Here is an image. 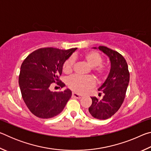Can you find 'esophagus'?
Segmentation results:
<instances>
[{"label":"esophagus","mask_w":151,"mask_h":151,"mask_svg":"<svg viewBox=\"0 0 151 151\" xmlns=\"http://www.w3.org/2000/svg\"><path fill=\"white\" fill-rule=\"evenodd\" d=\"M73 96H74V97H75V98H76V99H81V97H82V95H81V94H78V93H73Z\"/></svg>","instance_id":"1"}]
</instances>
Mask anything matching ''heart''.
I'll list each match as a JSON object with an SVG mask.
<instances>
[{"mask_svg": "<svg viewBox=\"0 0 151 151\" xmlns=\"http://www.w3.org/2000/svg\"><path fill=\"white\" fill-rule=\"evenodd\" d=\"M84 58L99 76H103L106 73V66L102 65L103 58L99 52L95 51H90L84 55ZM74 58H70L63 64V70L66 74H70L73 71ZM68 86L73 91L77 93H83L87 89L94 85V79L91 76H83L75 75L71 76L68 80Z\"/></svg>", "mask_w": 151, "mask_h": 151, "instance_id": "obj_1", "label": "heart"}]
</instances>
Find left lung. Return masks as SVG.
Returning <instances> with one entry per match:
<instances>
[{
    "label": "left lung",
    "mask_w": 151,
    "mask_h": 151,
    "mask_svg": "<svg viewBox=\"0 0 151 151\" xmlns=\"http://www.w3.org/2000/svg\"><path fill=\"white\" fill-rule=\"evenodd\" d=\"M98 48L108 56L111 61V69L105 81L98 88V91L104 93L103 99L99 101L95 96L91 97L92 104L88 112L94 118L105 120L114 115L121 106L129 85L130 75L127 61L120 53L104 46Z\"/></svg>",
    "instance_id": "1"
}]
</instances>
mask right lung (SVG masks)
Listing matches in <instances>:
<instances>
[{"mask_svg":"<svg viewBox=\"0 0 151 151\" xmlns=\"http://www.w3.org/2000/svg\"><path fill=\"white\" fill-rule=\"evenodd\" d=\"M76 50L42 48L25 58L20 66L19 83L22 99L30 111L41 119H50L63 111L72 96L70 89L52 92L50 86L57 81L61 87L65 85L58 77L65 61Z\"/></svg>","mask_w":151,"mask_h":151,"instance_id":"1","label":"right lung"}]
</instances>
